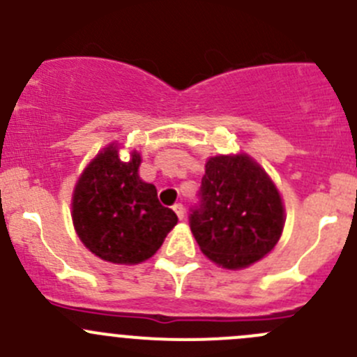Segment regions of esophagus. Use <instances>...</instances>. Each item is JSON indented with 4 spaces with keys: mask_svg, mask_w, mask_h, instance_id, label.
<instances>
[{
    "mask_svg": "<svg viewBox=\"0 0 357 357\" xmlns=\"http://www.w3.org/2000/svg\"><path fill=\"white\" fill-rule=\"evenodd\" d=\"M172 208H174L176 215H178L179 219L185 218V207H183V204H174V205H172Z\"/></svg>",
    "mask_w": 357,
    "mask_h": 357,
    "instance_id": "obj_1",
    "label": "esophagus"
}]
</instances>
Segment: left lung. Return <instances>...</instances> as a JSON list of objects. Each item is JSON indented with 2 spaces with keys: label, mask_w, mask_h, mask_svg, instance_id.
Segmentation results:
<instances>
[{
  "label": "left lung",
  "mask_w": 357,
  "mask_h": 357,
  "mask_svg": "<svg viewBox=\"0 0 357 357\" xmlns=\"http://www.w3.org/2000/svg\"><path fill=\"white\" fill-rule=\"evenodd\" d=\"M283 225L280 193L261 165L247 155L208 158L190 228L211 261L247 268L273 250Z\"/></svg>",
  "instance_id": "1"
}]
</instances>
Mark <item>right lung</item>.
I'll return each instance as SVG.
<instances>
[{
	"instance_id": "add662e5",
	"label": "right lung",
	"mask_w": 357,
	"mask_h": 357,
	"mask_svg": "<svg viewBox=\"0 0 357 357\" xmlns=\"http://www.w3.org/2000/svg\"><path fill=\"white\" fill-rule=\"evenodd\" d=\"M142 157L128 162L110 145L79 178L72 221L79 238L95 255L114 264H138L160 248L178 222L172 208L157 199L155 186L139 179Z\"/></svg>"
}]
</instances>
